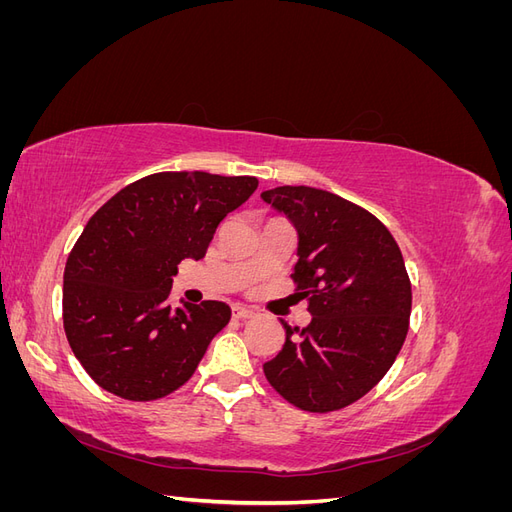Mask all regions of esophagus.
<instances>
[{
    "mask_svg": "<svg viewBox=\"0 0 512 512\" xmlns=\"http://www.w3.org/2000/svg\"><path fill=\"white\" fill-rule=\"evenodd\" d=\"M252 316H254L252 309H247V307H243V305H232V318L245 320V318H252Z\"/></svg>",
    "mask_w": 512,
    "mask_h": 512,
    "instance_id": "esophagus-1",
    "label": "esophagus"
}]
</instances>
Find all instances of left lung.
I'll use <instances>...</instances> for the list:
<instances>
[{
  "label": "left lung",
  "instance_id": "1",
  "mask_svg": "<svg viewBox=\"0 0 512 512\" xmlns=\"http://www.w3.org/2000/svg\"><path fill=\"white\" fill-rule=\"evenodd\" d=\"M262 200L299 232L290 275L312 314L288 327L275 359L262 365L273 389L305 412H335L384 378L410 327L412 286L393 235L367 209L327 190L282 185Z\"/></svg>",
  "mask_w": 512,
  "mask_h": 512
}]
</instances>
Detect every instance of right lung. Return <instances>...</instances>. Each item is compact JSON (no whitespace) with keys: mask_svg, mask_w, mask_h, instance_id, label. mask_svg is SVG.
<instances>
[{"mask_svg":"<svg viewBox=\"0 0 512 512\" xmlns=\"http://www.w3.org/2000/svg\"><path fill=\"white\" fill-rule=\"evenodd\" d=\"M256 188V177L156 173L91 215L68 256L61 305L68 344L104 391L153 401L192 378L230 307H173L177 265L203 258L218 224Z\"/></svg>","mask_w":512,"mask_h":512,"instance_id":"add662e5","label":"right lung"}]
</instances>
